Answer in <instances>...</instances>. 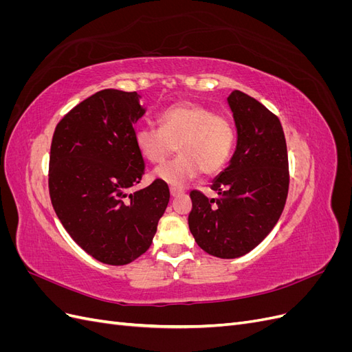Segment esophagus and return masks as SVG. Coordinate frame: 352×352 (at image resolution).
Here are the masks:
<instances>
[{
  "label": "esophagus",
  "instance_id": "34e87169",
  "mask_svg": "<svg viewBox=\"0 0 352 352\" xmlns=\"http://www.w3.org/2000/svg\"><path fill=\"white\" fill-rule=\"evenodd\" d=\"M184 194V189L182 188H176V186H170V195L172 197H179Z\"/></svg>",
  "mask_w": 352,
  "mask_h": 352
}]
</instances>
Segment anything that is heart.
<instances>
[{"label":"heart","instance_id":"1","mask_svg":"<svg viewBox=\"0 0 352 352\" xmlns=\"http://www.w3.org/2000/svg\"><path fill=\"white\" fill-rule=\"evenodd\" d=\"M158 127L136 129L135 144L151 164L163 163L177 145L180 155L155 170L157 179L173 186L185 185L201 172H220L235 145V129L228 117L195 102L170 105L160 113Z\"/></svg>","mask_w":352,"mask_h":352}]
</instances>
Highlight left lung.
<instances>
[{"mask_svg": "<svg viewBox=\"0 0 352 352\" xmlns=\"http://www.w3.org/2000/svg\"><path fill=\"white\" fill-rule=\"evenodd\" d=\"M228 102L236 124V150L212 180L217 198L190 190L188 217L197 243L219 258H236L257 247L278 223L289 188L286 141L278 116L241 91H233Z\"/></svg>", "mask_w": 352, "mask_h": 352, "instance_id": "8db88e82", "label": "left lung"}]
</instances>
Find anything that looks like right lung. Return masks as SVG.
Instances as JSON below:
<instances>
[{"mask_svg":"<svg viewBox=\"0 0 352 352\" xmlns=\"http://www.w3.org/2000/svg\"><path fill=\"white\" fill-rule=\"evenodd\" d=\"M144 113L136 92L102 89L73 107L52 135V207L72 239L105 264L132 263L150 248L170 199L160 179L131 192L145 173L133 129Z\"/></svg>","mask_w":352,"mask_h":352,"instance_id":"obj_1","label":"right lung"}]
</instances>
